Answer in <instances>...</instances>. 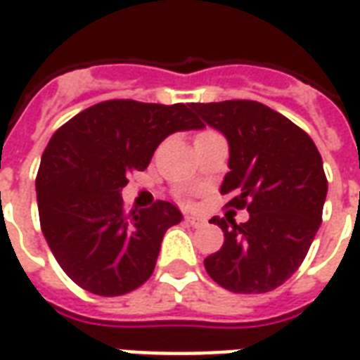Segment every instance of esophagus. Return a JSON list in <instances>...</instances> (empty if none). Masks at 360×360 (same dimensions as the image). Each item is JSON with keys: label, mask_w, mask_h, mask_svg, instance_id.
<instances>
[{"label": "esophagus", "mask_w": 360, "mask_h": 360, "mask_svg": "<svg viewBox=\"0 0 360 360\" xmlns=\"http://www.w3.org/2000/svg\"><path fill=\"white\" fill-rule=\"evenodd\" d=\"M186 223L193 229H198V226H203L205 225V219L200 215H186Z\"/></svg>", "instance_id": "34e87169"}]
</instances>
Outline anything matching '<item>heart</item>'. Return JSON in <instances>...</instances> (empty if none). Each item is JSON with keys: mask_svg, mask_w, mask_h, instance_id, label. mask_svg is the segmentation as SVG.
<instances>
[{"mask_svg": "<svg viewBox=\"0 0 360 360\" xmlns=\"http://www.w3.org/2000/svg\"><path fill=\"white\" fill-rule=\"evenodd\" d=\"M205 134H213V131H211V129H205V131H200L198 135H205ZM198 135H195V137H198Z\"/></svg>", "mask_w": 360, "mask_h": 360, "instance_id": "obj_1", "label": "heart"}]
</instances>
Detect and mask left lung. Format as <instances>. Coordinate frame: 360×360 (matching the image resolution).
<instances>
[{"label": "left lung", "mask_w": 360, "mask_h": 360, "mask_svg": "<svg viewBox=\"0 0 360 360\" xmlns=\"http://www.w3.org/2000/svg\"><path fill=\"white\" fill-rule=\"evenodd\" d=\"M201 126L225 135L231 149L221 193L226 207L248 209L236 225L213 217L225 242L203 259L223 289L259 295L277 289L297 271L322 223L328 178L310 135L279 112L256 101L193 103Z\"/></svg>", "instance_id": "obj_1"}]
</instances>
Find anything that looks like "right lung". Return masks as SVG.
<instances>
[{"label": "right lung", "instance_id": "add662e5", "mask_svg": "<svg viewBox=\"0 0 360 360\" xmlns=\"http://www.w3.org/2000/svg\"><path fill=\"white\" fill-rule=\"evenodd\" d=\"M200 127L190 104L116 98L52 135L37 174L38 215L53 257L81 289L120 297L151 277L162 236L182 213L160 200L127 213L120 192L165 137Z\"/></svg>", "mask_w": 360, "mask_h": 360}]
</instances>
